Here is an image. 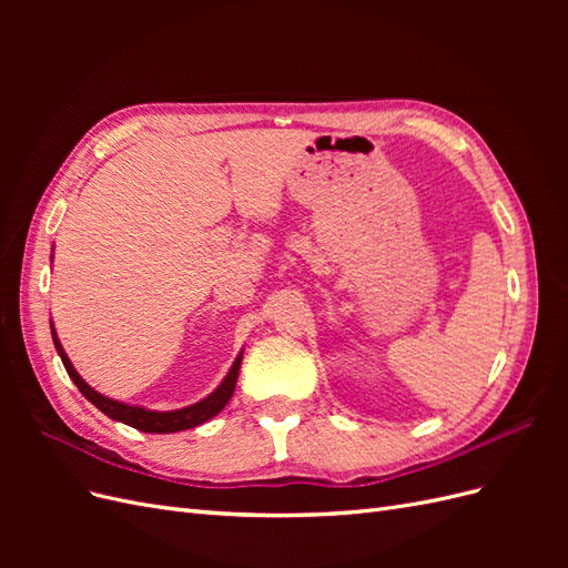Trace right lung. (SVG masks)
Masks as SVG:
<instances>
[{"label": "right lung", "instance_id": "right-lung-1", "mask_svg": "<svg viewBox=\"0 0 568 568\" xmlns=\"http://www.w3.org/2000/svg\"><path fill=\"white\" fill-rule=\"evenodd\" d=\"M51 338H54V346H57V353L61 357V363L68 372V376H71L73 384L80 388V393L88 398L94 407H99L101 412H104L106 417L115 419V422H123L132 428H136V432H144V434H175V432H186V428H194L203 422L213 419L217 412L225 407L232 398V393L236 388V379H239V367H242V357H244V351L236 355L234 365L230 367L227 376L222 379V384L211 393L205 395L203 400L189 405V407H180V409H170V412H159V409H146V407H140V405H128V403H120V400H113V398H106V395H101L99 390H94L88 382L82 379V376L75 372L73 363L68 359L61 341L57 336V329L54 324H51Z\"/></svg>", "mask_w": 568, "mask_h": 568}]
</instances>
